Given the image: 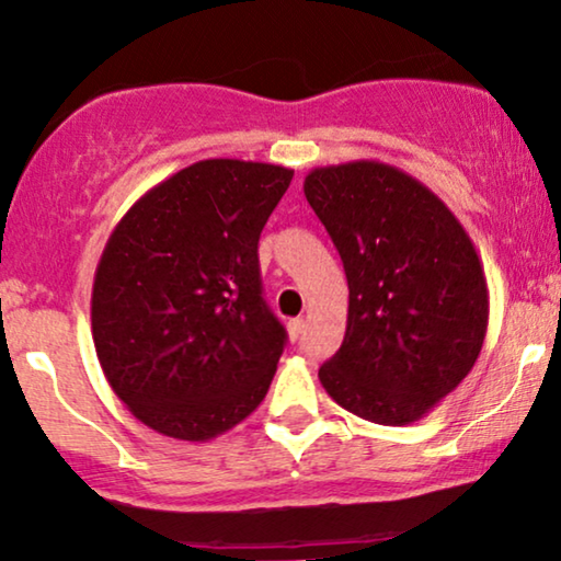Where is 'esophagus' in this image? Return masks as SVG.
<instances>
[{"label": "esophagus", "mask_w": 561, "mask_h": 561, "mask_svg": "<svg viewBox=\"0 0 561 561\" xmlns=\"http://www.w3.org/2000/svg\"><path fill=\"white\" fill-rule=\"evenodd\" d=\"M286 328H288V337H291V341H299L304 333V320H299V317H296V320H288Z\"/></svg>", "instance_id": "34e87169"}]
</instances>
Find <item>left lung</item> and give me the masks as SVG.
Returning <instances> with one entry per match:
<instances>
[{
    "label": "left lung",
    "instance_id": "obj_1",
    "mask_svg": "<svg viewBox=\"0 0 561 561\" xmlns=\"http://www.w3.org/2000/svg\"><path fill=\"white\" fill-rule=\"evenodd\" d=\"M304 195L348 278L345 337L320 382L358 419L413 424L468 377L486 337L473 241L428 186L390 163L320 165Z\"/></svg>",
    "mask_w": 561,
    "mask_h": 561
}]
</instances>
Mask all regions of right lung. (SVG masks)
Here are the masks:
<instances>
[{"mask_svg": "<svg viewBox=\"0 0 561 561\" xmlns=\"http://www.w3.org/2000/svg\"><path fill=\"white\" fill-rule=\"evenodd\" d=\"M286 165L210 158L124 213L95 267L90 324L112 390L163 437L207 442L267 396L286 330L262 299L257 241Z\"/></svg>", "mask_w": 561, "mask_h": 561, "instance_id": "right-lung-1", "label": "right lung"}]
</instances>
